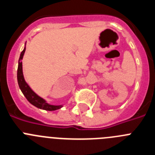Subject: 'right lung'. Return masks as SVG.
Here are the masks:
<instances>
[{"instance_id": "add662e5", "label": "right lung", "mask_w": 155, "mask_h": 155, "mask_svg": "<svg viewBox=\"0 0 155 155\" xmlns=\"http://www.w3.org/2000/svg\"><path fill=\"white\" fill-rule=\"evenodd\" d=\"M25 51V47L23 51L21 53V55H20L17 73L18 83L19 87H20L21 91H22L23 94L25 96V98H27V100H28L30 103L32 104L33 105H35V107L37 108H39V109H45V110L48 111H54L57 110V109H61V108L62 107V105H53L46 103V101H45L43 98H40L39 95H37V94L30 88L29 86H28V84L25 82L22 73V62L21 61V60H22L23 58V56H24Z\"/></svg>"}]
</instances>
